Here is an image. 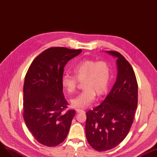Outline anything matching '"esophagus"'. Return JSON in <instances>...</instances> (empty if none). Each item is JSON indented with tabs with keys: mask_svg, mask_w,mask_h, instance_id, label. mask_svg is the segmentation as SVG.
I'll use <instances>...</instances> for the list:
<instances>
[{
	"mask_svg": "<svg viewBox=\"0 0 157 157\" xmlns=\"http://www.w3.org/2000/svg\"><path fill=\"white\" fill-rule=\"evenodd\" d=\"M76 111L77 113H85V111L82 109H76Z\"/></svg>",
	"mask_w": 157,
	"mask_h": 157,
	"instance_id": "1",
	"label": "esophagus"
}]
</instances>
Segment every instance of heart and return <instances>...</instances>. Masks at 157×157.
Instances as JSON below:
<instances>
[{
    "label": "heart",
    "instance_id": "obj_1",
    "mask_svg": "<svg viewBox=\"0 0 157 157\" xmlns=\"http://www.w3.org/2000/svg\"><path fill=\"white\" fill-rule=\"evenodd\" d=\"M75 76L66 72L63 74L61 83L68 93L75 91L78 81H82L84 90L71 100L73 107L85 108L94 100L96 93H105L111 78L110 64L105 61H81L73 66Z\"/></svg>",
    "mask_w": 157,
    "mask_h": 157
}]
</instances>
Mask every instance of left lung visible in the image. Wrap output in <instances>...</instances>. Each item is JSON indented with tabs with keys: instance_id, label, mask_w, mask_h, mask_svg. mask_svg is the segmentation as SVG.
Segmentation results:
<instances>
[{
	"instance_id": "8db88e82",
	"label": "left lung",
	"mask_w": 157,
	"mask_h": 157,
	"mask_svg": "<svg viewBox=\"0 0 157 157\" xmlns=\"http://www.w3.org/2000/svg\"><path fill=\"white\" fill-rule=\"evenodd\" d=\"M105 52L116 59V81L100 105L87 112L85 128L89 144L98 151L111 150L124 139L138 99L137 79L130 64L117 52Z\"/></svg>"
}]
</instances>
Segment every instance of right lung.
Here are the masks:
<instances>
[{"instance_id": "1", "label": "right lung", "mask_w": 157, "mask_h": 157, "mask_svg": "<svg viewBox=\"0 0 157 157\" xmlns=\"http://www.w3.org/2000/svg\"><path fill=\"white\" fill-rule=\"evenodd\" d=\"M82 52L64 47L43 51L30 66L24 85V119L34 138L53 147L64 140L75 110L64 112L68 105L61 79L70 59Z\"/></svg>"}]
</instances>
